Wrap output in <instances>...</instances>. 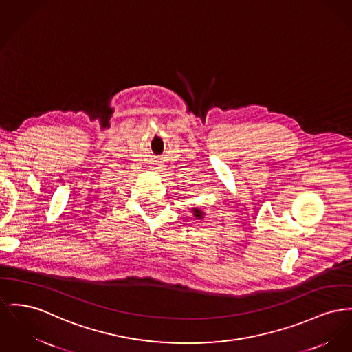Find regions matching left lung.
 <instances>
[{"mask_svg": "<svg viewBox=\"0 0 352 352\" xmlns=\"http://www.w3.org/2000/svg\"><path fill=\"white\" fill-rule=\"evenodd\" d=\"M192 214H194V217L198 218V219H204V218H205V212H204L201 208L192 207Z\"/></svg>", "mask_w": 352, "mask_h": 352, "instance_id": "left-lung-1", "label": "left lung"}]
</instances>
